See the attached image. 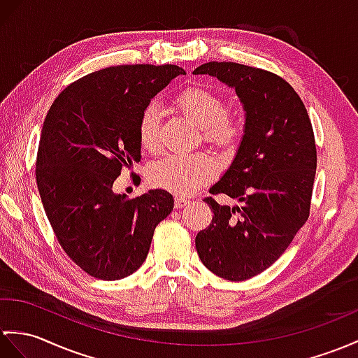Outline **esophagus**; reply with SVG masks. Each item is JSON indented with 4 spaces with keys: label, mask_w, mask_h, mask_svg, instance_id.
I'll list each match as a JSON object with an SVG mask.
<instances>
[{
    "label": "esophagus",
    "mask_w": 358,
    "mask_h": 358,
    "mask_svg": "<svg viewBox=\"0 0 358 358\" xmlns=\"http://www.w3.org/2000/svg\"><path fill=\"white\" fill-rule=\"evenodd\" d=\"M190 201L187 198H182V196H177L176 198V209H181V207L187 206Z\"/></svg>",
    "instance_id": "obj_1"
}]
</instances>
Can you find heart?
Masks as SVG:
<instances>
[{
  "label": "heart",
  "instance_id": "b5f03b06",
  "mask_svg": "<svg viewBox=\"0 0 358 358\" xmlns=\"http://www.w3.org/2000/svg\"><path fill=\"white\" fill-rule=\"evenodd\" d=\"M176 106L201 128L207 143L222 151H231L243 137V122L227 110L224 97L206 87H189L176 97ZM160 113L154 103L148 105L138 119V141L148 151L160 145ZM218 173V162L210 154L171 155L157 162L149 171L154 186L177 195L194 194Z\"/></svg>",
  "mask_w": 358,
  "mask_h": 358
}]
</instances>
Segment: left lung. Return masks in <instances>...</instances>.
<instances>
[{"instance_id":"left-lung-1","label":"left lung","mask_w":358,"mask_h":358,"mask_svg":"<svg viewBox=\"0 0 358 358\" xmlns=\"http://www.w3.org/2000/svg\"><path fill=\"white\" fill-rule=\"evenodd\" d=\"M194 74H209L235 88L245 111L235 160L209 190L241 206L204 198L213 218L196 235V252L217 276L247 280L279 259L310 217L317 168L311 120L294 88L267 70L207 62Z\"/></svg>"}]
</instances>
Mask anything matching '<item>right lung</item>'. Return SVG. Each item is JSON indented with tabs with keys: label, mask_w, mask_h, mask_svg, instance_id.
Masks as SVG:
<instances>
[{
	"label": "right lung",
	"mask_w": 358,
	"mask_h": 358,
	"mask_svg": "<svg viewBox=\"0 0 358 358\" xmlns=\"http://www.w3.org/2000/svg\"><path fill=\"white\" fill-rule=\"evenodd\" d=\"M180 74L178 65L108 66L73 82L50 106L38 190L64 252L90 276L119 280L138 270L157 224L173 209L163 189L128 198L113 185L140 162L141 111Z\"/></svg>",
	"instance_id": "add662e5"
}]
</instances>
